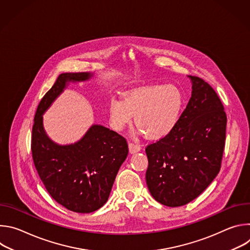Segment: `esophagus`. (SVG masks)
Wrapping results in <instances>:
<instances>
[{"label":"esophagus","mask_w":250,"mask_h":250,"mask_svg":"<svg viewBox=\"0 0 250 250\" xmlns=\"http://www.w3.org/2000/svg\"><path fill=\"white\" fill-rule=\"evenodd\" d=\"M128 148H129V152H130L131 154L136 153V152L140 151V149H141V147H140L138 145L132 144V142H129V144H128Z\"/></svg>","instance_id":"34e87169"}]
</instances>
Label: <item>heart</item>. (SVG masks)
Wrapping results in <instances>:
<instances>
[{
	"instance_id": "b5f03b06",
	"label": "heart",
	"mask_w": 250,
	"mask_h": 250,
	"mask_svg": "<svg viewBox=\"0 0 250 250\" xmlns=\"http://www.w3.org/2000/svg\"><path fill=\"white\" fill-rule=\"evenodd\" d=\"M184 95L172 84H150L126 91L124 99L113 97L109 102V116L114 129L122 130L134 124L138 132L150 139L168 135L179 122Z\"/></svg>"
}]
</instances>
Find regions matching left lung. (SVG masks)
Returning <instances> with one entry per match:
<instances>
[{
    "mask_svg": "<svg viewBox=\"0 0 250 250\" xmlns=\"http://www.w3.org/2000/svg\"><path fill=\"white\" fill-rule=\"evenodd\" d=\"M192 96L175 128L146 148V180L151 196L168 207L184 206L215 179L225 148L227 116L207 82L188 76Z\"/></svg>",
    "mask_w": 250,
    "mask_h": 250,
    "instance_id": "left-lung-1",
    "label": "left lung"
}]
</instances>
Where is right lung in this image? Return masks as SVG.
Listing matches in <instances>:
<instances>
[{
  "label": "right lung",
  "mask_w": 250,
  "mask_h": 250,
  "mask_svg": "<svg viewBox=\"0 0 250 250\" xmlns=\"http://www.w3.org/2000/svg\"><path fill=\"white\" fill-rule=\"evenodd\" d=\"M94 73H62L42 99L34 117L31 152L34 166L50 196L75 212L88 213L109 199L116 176L128 153L125 138L92 125L74 144L58 145L46 133L43 114L69 83L89 81Z\"/></svg>",
  "instance_id": "add662e5"
}]
</instances>
